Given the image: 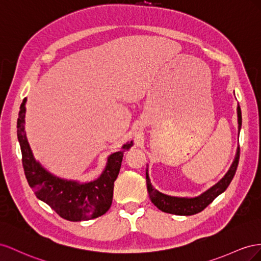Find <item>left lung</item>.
I'll use <instances>...</instances> for the list:
<instances>
[{"instance_id": "obj_1", "label": "left lung", "mask_w": 261, "mask_h": 261, "mask_svg": "<svg viewBox=\"0 0 261 261\" xmlns=\"http://www.w3.org/2000/svg\"><path fill=\"white\" fill-rule=\"evenodd\" d=\"M237 117H238V129H241L242 125V111L240 105L237 106ZM240 146L237 148L235 160L230 166L229 170L226 175L222 178V179L214 185L212 188L205 191L202 195L197 198H177V197H170L163 195L160 191L153 188V186L150 182V178L146 173V186H147V192L148 196L155 206L163 212L176 214V215H193L197 214L201 211H203L205 207L209 205L212 201L217 198L223 191H225L226 188L229 186L230 181L234 178L236 173V169L238 166V162H240Z\"/></svg>"}]
</instances>
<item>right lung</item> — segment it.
Masks as SVG:
<instances>
[{"label": "right lung", "mask_w": 261, "mask_h": 261, "mask_svg": "<svg viewBox=\"0 0 261 261\" xmlns=\"http://www.w3.org/2000/svg\"><path fill=\"white\" fill-rule=\"evenodd\" d=\"M25 102L26 98L18 114L17 137L25 176L37 198L68 221H87L105 214L113 202L114 182L120 170L124 151L109 156L106 169L97 180L81 185L60 179L48 173L34 159L25 135ZM131 146L132 142L124 144L122 148L128 150Z\"/></svg>", "instance_id": "obj_1"}]
</instances>
